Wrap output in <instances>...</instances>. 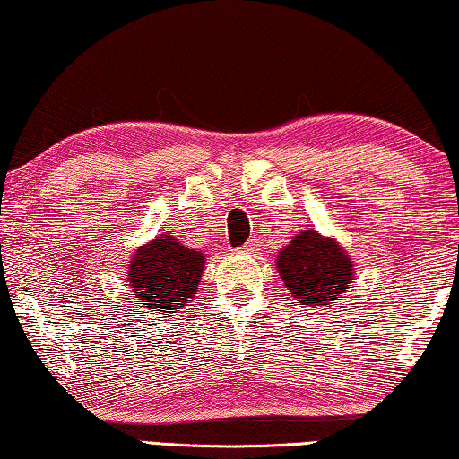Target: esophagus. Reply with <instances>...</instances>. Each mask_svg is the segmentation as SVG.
I'll use <instances>...</instances> for the list:
<instances>
[{
	"label": "esophagus",
	"instance_id": "1",
	"mask_svg": "<svg viewBox=\"0 0 459 459\" xmlns=\"http://www.w3.org/2000/svg\"><path fill=\"white\" fill-rule=\"evenodd\" d=\"M254 250H256V246H254V244H244L242 246V248H239V252H242V254H254Z\"/></svg>",
	"mask_w": 459,
	"mask_h": 459
}]
</instances>
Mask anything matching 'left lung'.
<instances>
[{
	"label": "left lung",
	"instance_id": "1",
	"mask_svg": "<svg viewBox=\"0 0 459 459\" xmlns=\"http://www.w3.org/2000/svg\"><path fill=\"white\" fill-rule=\"evenodd\" d=\"M277 271L298 306L326 307L352 281V260L334 238L303 230L277 256Z\"/></svg>",
	"mask_w": 459,
	"mask_h": 459
}]
</instances>
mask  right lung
Masks as SVG:
<instances>
[{"instance_id": "obj_1", "label": "right lung", "mask_w": 459, "mask_h": 459, "mask_svg": "<svg viewBox=\"0 0 459 459\" xmlns=\"http://www.w3.org/2000/svg\"><path fill=\"white\" fill-rule=\"evenodd\" d=\"M205 269L201 252L182 246L178 239L160 234L133 254L129 271L131 295L153 312L180 309L193 299Z\"/></svg>"}]
</instances>
